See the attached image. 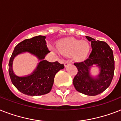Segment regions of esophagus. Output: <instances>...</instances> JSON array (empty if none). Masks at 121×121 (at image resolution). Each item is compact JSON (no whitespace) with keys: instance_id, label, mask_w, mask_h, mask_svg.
Instances as JSON below:
<instances>
[{"instance_id":"esophagus-1","label":"esophagus","mask_w":121,"mask_h":121,"mask_svg":"<svg viewBox=\"0 0 121 121\" xmlns=\"http://www.w3.org/2000/svg\"><path fill=\"white\" fill-rule=\"evenodd\" d=\"M70 63H71L70 61H68V60L66 61L65 62V66L66 67V66H68V65H69Z\"/></svg>"}]
</instances>
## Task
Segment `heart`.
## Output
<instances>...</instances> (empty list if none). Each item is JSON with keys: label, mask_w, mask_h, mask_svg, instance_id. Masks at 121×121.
I'll return each mask as SVG.
<instances>
[{"label": "heart", "mask_w": 121, "mask_h": 121, "mask_svg": "<svg viewBox=\"0 0 121 121\" xmlns=\"http://www.w3.org/2000/svg\"><path fill=\"white\" fill-rule=\"evenodd\" d=\"M58 52L63 55H73L78 60L84 59L88 55L91 47L88 42L80 41L74 38H67L61 40L56 45Z\"/></svg>", "instance_id": "obj_1"}]
</instances>
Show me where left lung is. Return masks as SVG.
<instances>
[{"mask_svg": "<svg viewBox=\"0 0 121 121\" xmlns=\"http://www.w3.org/2000/svg\"><path fill=\"white\" fill-rule=\"evenodd\" d=\"M91 42V52L87 60L74 63L78 73L73 79V85L76 91L88 96H96L103 93L109 86L114 72L113 52L105 42L96 41L86 36ZM93 65L100 69L96 77L91 74L90 70Z\"/></svg>", "mask_w": 121, "mask_h": 121, "instance_id": "1", "label": "left lung"}]
</instances>
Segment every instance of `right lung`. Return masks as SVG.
Segmentation results:
<instances>
[{
	"instance_id": "obj_1",
	"label": "right lung",
	"mask_w": 121,
	"mask_h": 121,
	"mask_svg": "<svg viewBox=\"0 0 121 121\" xmlns=\"http://www.w3.org/2000/svg\"><path fill=\"white\" fill-rule=\"evenodd\" d=\"M46 37L39 35L26 39L15 47L9 63V72L12 83L21 93L28 96H40L51 91L56 73L64 68L63 64L58 61L49 62L45 57L49 52L45 40ZM29 52L40 61L31 74L19 77L14 74L12 68L13 61L20 54Z\"/></svg>"
}]
</instances>
